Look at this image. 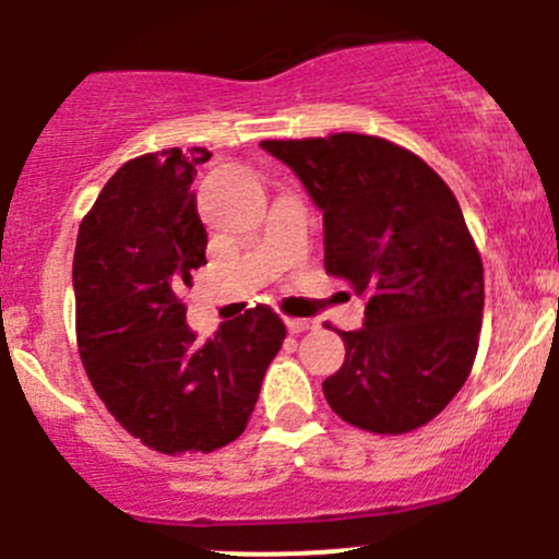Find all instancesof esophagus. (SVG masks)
Here are the masks:
<instances>
[{"label":"esophagus","mask_w":559,"mask_h":559,"mask_svg":"<svg viewBox=\"0 0 559 559\" xmlns=\"http://www.w3.org/2000/svg\"><path fill=\"white\" fill-rule=\"evenodd\" d=\"M285 325H287V331H290V334H304V331L312 329L314 323H312V320H304V318H287Z\"/></svg>","instance_id":"34e87169"}]
</instances>
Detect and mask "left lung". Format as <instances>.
Listing matches in <instances>:
<instances>
[{
	"mask_svg": "<svg viewBox=\"0 0 559 559\" xmlns=\"http://www.w3.org/2000/svg\"><path fill=\"white\" fill-rule=\"evenodd\" d=\"M323 212L325 272L367 298L340 331L345 364L323 380L331 411L378 435L432 421L478 353L484 263L460 201L407 148L358 132L263 141Z\"/></svg>",
	"mask_w": 559,
	"mask_h": 559,
	"instance_id": "1",
	"label": "left lung"
}]
</instances>
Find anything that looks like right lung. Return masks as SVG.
<instances>
[{
    "label": "right lung",
    "mask_w": 559,
    "mask_h": 559,
    "mask_svg": "<svg viewBox=\"0 0 559 559\" xmlns=\"http://www.w3.org/2000/svg\"><path fill=\"white\" fill-rule=\"evenodd\" d=\"M206 148H163L121 165L79 228L73 258L79 353L110 416L148 449L209 454L255 411L285 340L269 307L198 342L181 290L206 266L192 176Z\"/></svg>",
    "instance_id": "1"
}]
</instances>
